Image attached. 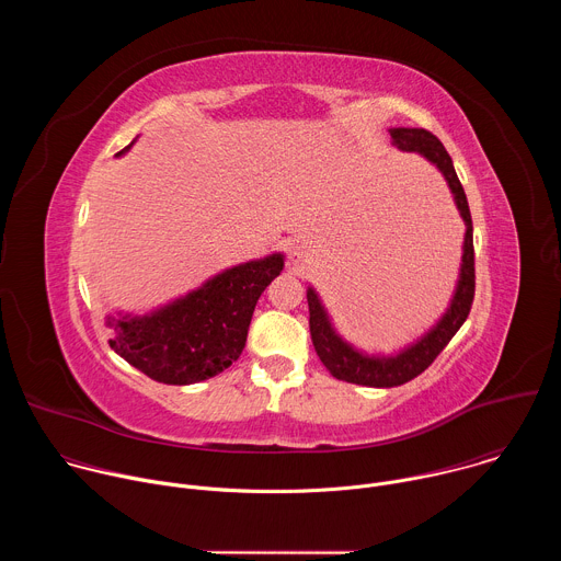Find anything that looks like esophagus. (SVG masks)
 <instances>
[{
  "mask_svg": "<svg viewBox=\"0 0 561 561\" xmlns=\"http://www.w3.org/2000/svg\"><path fill=\"white\" fill-rule=\"evenodd\" d=\"M308 247H304V244H293V247H288V264L290 266H299V264H304L306 260H308Z\"/></svg>",
  "mask_w": 561,
  "mask_h": 561,
  "instance_id": "1",
  "label": "esophagus"
}]
</instances>
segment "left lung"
<instances>
[{"instance_id":"obj_1","label":"left lung","mask_w":561,"mask_h":561,"mask_svg":"<svg viewBox=\"0 0 561 561\" xmlns=\"http://www.w3.org/2000/svg\"><path fill=\"white\" fill-rule=\"evenodd\" d=\"M392 144L399 150L417 152L444 175L455 206L466 224L463 232V247H461V266H459V279L453 293V299L446 308V312L439 317V322L424 333L417 342L404 346L394 355H368L353 344H348L333 327L331 317L314 293L312 286L306 290L308 299V327H310V340L312 346L322 359V364L329 368V373L342 381L359 383V386H373V388H392L402 386L417 375H422L435 357L446 348V344L453 340V335L461 329L466 317L470 312V304L474 297V251H472V219L466 193L459 184V178L455 173L453 159L446 152L444 144L424 128H390Z\"/></svg>"}]
</instances>
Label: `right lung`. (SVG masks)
Wrapping results in <instances>:
<instances>
[{
	"instance_id": "1",
	"label": "right lung",
	"mask_w": 561,
	"mask_h": 561,
	"mask_svg": "<svg viewBox=\"0 0 561 561\" xmlns=\"http://www.w3.org/2000/svg\"><path fill=\"white\" fill-rule=\"evenodd\" d=\"M282 268L284 255L273 253L226 268L146 314H108V344L154 381L186 386L210 379L242 355L255 304Z\"/></svg>"
}]
</instances>
